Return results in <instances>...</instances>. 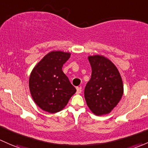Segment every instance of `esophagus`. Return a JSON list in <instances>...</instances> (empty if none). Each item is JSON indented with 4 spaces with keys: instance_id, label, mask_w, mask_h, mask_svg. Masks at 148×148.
Returning a JSON list of instances; mask_svg holds the SVG:
<instances>
[{
    "instance_id": "1",
    "label": "esophagus",
    "mask_w": 148,
    "mask_h": 148,
    "mask_svg": "<svg viewBox=\"0 0 148 148\" xmlns=\"http://www.w3.org/2000/svg\"><path fill=\"white\" fill-rule=\"evenodd\" d=\"M82 92V88L81 87H77V94H79Z\"/></svg>"
}]
</instances>
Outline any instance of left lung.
<instances>
[{
  "label": "left lung",
  "instance_id": "1",
  "mask_svg": "<svg viewBox=\"0 0 148 148\" xmlns=\"http://www.w3.org/2000/svg\"><path fill=\"white\" fill-rule=\"evenodd\" d=\"M88 59L92 72L84 89L86 104L96 116L108 114L123 94L122 78L114 64L104 56H88Z\"/></svg>",
  "mask_w": 148,
  "mask_h": 148
}]
</instances>
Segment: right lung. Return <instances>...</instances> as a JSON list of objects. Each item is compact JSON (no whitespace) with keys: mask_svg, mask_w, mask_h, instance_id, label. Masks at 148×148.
<instances>
[{"mask_svg":"<svg viewBox=\"0 0 148 148\" xmlns=\"http://www.w3.org/2000/svg\"><path fill=\"white\" fill-rule=\"evenodd\" d=\"M71 54L52 51L32 69L29 79L31 96L43 111L54 113L62 111L77 90L62 71Z\"/></svg>","mask_w":148,"mask_h":148,"instance_id":"1","label":"right lung"}]
</instances>
